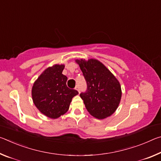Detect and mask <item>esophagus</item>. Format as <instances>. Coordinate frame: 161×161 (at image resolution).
<instances>
[{
	"instance_id": "1",
	"label": "esophagus",
	"mask_w": 161,
	"mask_h": 161,
	"mask_svg": "<svg viewBox=\"0 0 161 161\" xmlns=\"http://www.w3.org/2000/svg\"><path fill=\"white\" fill-rule=\"evenodd\" d=\"M76 90H77L79 93H80V86H79V85H76V86H75V88Z\"/></svg>"
}]
</instances>
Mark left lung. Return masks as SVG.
I'll return each instance as SVG.
<instances>
[{
	"mask_svg": "<svg viewBox=\"0 0 161 161\" xmlns=\"http://www.w3.org/2000/svg\"><path fill=\"white\" fill-rule=\"evenodd\" d=\"M87 84V90L80 94L85 107L92 116L103 119L115 112L121 99L119 80L110 70L96 59H76Z\"/></svg>",
	"mask_w": 161,
	"mask_h": 161,
	"instance_id": "left-lung-1",
	"label": "left lung"
}]
</instances>
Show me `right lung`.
Segmentation results:
<instances>
[{"mask_svg":"<svg viewBox=\"0 0 161 161\" xmlns=\"http://www.w3.org/2000/svg\"><path fill=\"white\" fill-rule=\"evenodd\" d=\"M64 64H54L43 71L33 84L32 99L37 108L50 119H58L67 112L72 98L78 94L67 86L62 74Z\"/></svg>","mask_w":161,"mask_h":161,"instance_id":"obj_1","label":"right lung"}]
</instances>
